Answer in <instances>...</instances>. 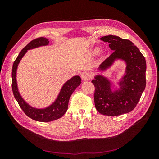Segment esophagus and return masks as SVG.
I'll use <instances>...</instances> for the list:
<instances>
[{
	"mask_svg": "<svg viewBox=\"0 0 159 159\" xmlns=\"http://www.w3.org/2000/svg\"><path fill=\"white\" fill-rule=\"evenodd\" d=\"M93 75L92 74L90 73V72L89 71H83V73L81 74V79L83 80H89L91 78H92Z\"/></svg>",
	"mask_w": 159,
	"mask_h": 159,
	"instance_id": "1",
	"label": "esophagus"
}]
</instances>
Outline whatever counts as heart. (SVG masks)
I'll use <instances>...</instances> for the list:
<instances>
[{"instance_id": "b5f03b06", "label": "heart", "mask_w": 159, "mask_h": 159, "mask_svg": "<svg viewBox=\"0 0 159 159\" xmlns=\"http://www.w3.org/2000/svg\"><path fill=\"white\" fill-rule=\"evenodd\" d=\"M99 51V48H96V49L95 50V52H98Z\"/></svg>"}]
</instances>
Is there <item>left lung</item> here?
Segmentation results:
<instances>
[{
    "label": "left lung",
    "instance_id": "obj_1",
    "mask_svg": "<svg viewBox=\"0 0 159 159\" xmlns=\"http://www.w3.org/2000/svg\"><path fill=\"white\" fill-rule=\"evenodd\" d=\"M100 39L108 42L114 52L100 64L99 70L104 71L119 59L125 61L126 69L119 82L120 88L115 91H112L111 83L107 78L96 75L92 80L95 88V108L106 116L126 114L134 109L146 87V60L138 48L129 40L113 35Z\"/></svg>",
    "mask_w": 159,
    "mask_h": 159
}]
</instances>
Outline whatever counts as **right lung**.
<instances>
[{"label": "right lung", "mask_w": 159, "mask_h": 159, "mask_svg": "<svg viewBox=\"0 0 159 159\" xmlns=\"http://www.w3.org/2000/svg\"><path fill=\"white\" fill-rule=\"evenodd\" d=\"M49 43L48 39L44 37H39L34 39L21 50L13 63L12 70V89L15 98L17 101L19 105L25 114L31 119L41 122H49L57 120L65 114L68 109V104L70 97L75 89L81 83V79L79 76H75L64 83L61 88L60 93L56 100L47 108L36 109L31 107L21 98L18 91L16 74L18 64L21 58L27 52L28 50L34 49L43 45H47Z\"/></svg>", "instance_id": "1"}]
</instances>
